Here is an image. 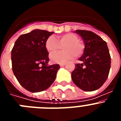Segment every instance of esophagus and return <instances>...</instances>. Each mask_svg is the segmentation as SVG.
<instances>
[{
    "mask_svg": "<svg viewBox=\"0 0 121 121\" xmlns=\"http://www.w3.org/2000/svg\"><path fill=\"white\" fill-rule=\"evenodd\" d=\"M65 64H66L65 63H60L59 65H60V67H64V66L65 65Z\"/></svg>",
    "mask_w": 121,
    "mask_h": 121,
    "instance_id": "34e87169",
    "label": "esophagus"
}]
</instances>
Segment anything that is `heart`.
<instances>
[{"mask_svg": "<svg viewBox=\"0 0 121 121\" xmlns=\"http://www.w3.org/2000/svg\"><path fill=\"white\" fill-rule=\"evenodd\" d=\"M64 51L51 53L50 58L53 62H65L76 57H79L83 54L85 45L83 42L79 40L78 36L74 33H66L57 36V39L54 36H50L45 42V47L50 53L59 50L60 45H63Z\"/></svg>", "mask_w": 121, "mask_h": 121, "instance_id": "b5f03b06", "label": "heart"}]
</instances>
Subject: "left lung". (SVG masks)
<instances>
[{
  "label": "left lung",
  "instance_id": "8db88e82",
  "mask_svg": "<svg viewBox=\"0 0 121 121\" xmlns=\"http://www.w3.org/2000/svg\"><path fill=\"white\" fill-rule=\"evenodd\" d=\"M83 38L85 49L71 73L72 81L77 86L85 91L98 90L108 76L111 57L107 42L90 31L76 30Z\"/></svg>",
  "mask_w": 121,
  "mask_h": 121
}]
</instances>
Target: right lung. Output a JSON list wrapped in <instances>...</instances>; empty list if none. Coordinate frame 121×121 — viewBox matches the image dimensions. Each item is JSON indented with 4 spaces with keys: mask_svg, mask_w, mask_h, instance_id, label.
Returning a JSON list of instances; mask_svg holds the SVG:
<instances>
[{
    "mask_svg": "<svg viewBox=\"0 0 121 121\" xmlns=\"http://www.w3.org/2000/svg\"><path fill=\"white\" fill-rule=\"evenodd\" d=\"M53 33L35 30L15 42L11 50L13 71L19 84L29 91L45 90L55 80L60 66L48 65L49 53L45 47L46 40Z\"/></svg>",
    "mask_w": 121,
    "mask_h": 121,
    "instance_id": "obj_1",
    "label": "right lung"
}]
</instances>
